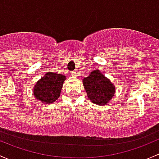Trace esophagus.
<instances>
[{
  "instance_id": "1",
  "label": "esophagus",
  "mask_w": 159,
  "mask_h": 159,
  "mask_svg": "<svg viewBox=\"0 0 159 159\" xmlns=\"http://www.w3.org/2000/svg\"><path fill=\"white\" fill-rule=\"evenodd\" d=\"M70 74H71L72 76H76V71H71V72H70Z\"/></svg>"
}]
</instances>
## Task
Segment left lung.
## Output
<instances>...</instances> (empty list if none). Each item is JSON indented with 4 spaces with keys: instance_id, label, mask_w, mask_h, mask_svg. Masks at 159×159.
I'll list each match as a JSON object with an SVG mask.
<instances>
[{
    "instance_id": "8db88e82",
    "label": "left lung",
    "mask_w": 159,
    "mask_h": 159,
    "mask_svg": "<svg viewBox=\"0 0 159 159\" xmlns=\"http://www.w3.org/2000/svg\"><path fill=\"white\" fill-rule=\"evenodd\" d=\"M83 82L88 97L96 104H106L115 94V86L99 70H93Z\"/></svg>"
}]
</instances>
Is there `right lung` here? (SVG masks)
Wrapping results in <instances>:
<instances>
[{"label": "right lung", "instance_id": "add662e5", "mask_svg": "<svg viewBox=\"0 0 159 159\" xmlns=\"http://www.w3.org/2000/svg\"><path fill=\"white\" fill-rule=\"evenodd\" d=\"M65 80L63 75L48 72L35 85L34 96L43 103L53 102L60 96Z\"/></svg>", "mask_w": 159, "mask_h": 159}]
</instances>
